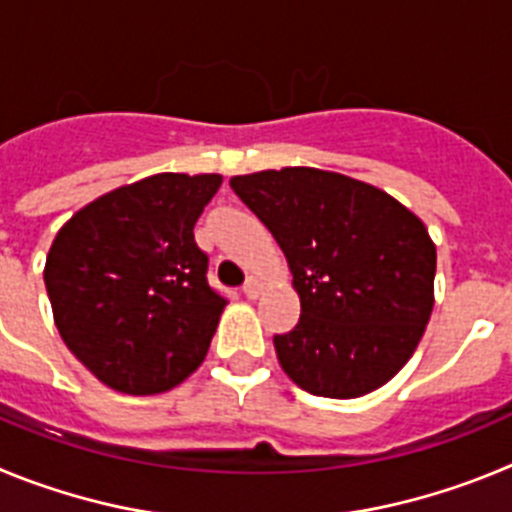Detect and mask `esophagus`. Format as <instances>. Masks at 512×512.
Returning a JSON list of instances; mask_svg holds the SVG:
<instances>
[{"instance_id":"34e87169","label":"esophagus","mask_w":512,"mask_h":512,"mask_svg":"<svg viewBox=\"0 0 512 512\" xmlns=\"http://www.w3.org/2000/svg\"><path fill=\"white\" fill-rule=\"evenodd\" d=\"M261 292H264V284H261L256 277H251L246 284H243V295H246L248 300H259Z\"/></svg>"}]
</instances>
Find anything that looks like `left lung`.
<instances>
[{
    "label": "left lung",
    "mask_w": 512,
    "mask_h": 512,
    "mask_svg": "<svg viewBox=\"0 0 512 512\" xmlns=\"http://www.w3.org/2000/svg\"><path fill=\"white\" fill-rule=\"evenodd\" d=\"M230 187L277 238L300 295V323L274 336L287 377L336 400L390 382L433 312L436 243L423 220L379 187L310 166Z\"/></svg>",
    "instance_id": "obj_1"
}]
</instances>
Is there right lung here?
I'll list each match as a JSON object with an SVG mask.
<instances>
[{"label":"right lung","instance_id":"right-lung-1","mask_svg":"<svg viewBox=\"0 0 512 512\" xmlns=\"http://www.w3.org/2000/svg\"><path fill=\"white\" fill-rule=\"evenodd\" d=\"M220 174H153L81 207L43 279L71 354L125 395H158L205 361L225 297L207 284L194 223Z\"/></svg>","mask_w":512,"mask_h":512}]
</instances>
